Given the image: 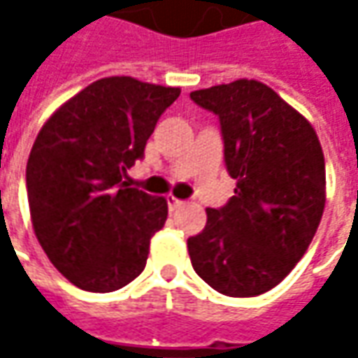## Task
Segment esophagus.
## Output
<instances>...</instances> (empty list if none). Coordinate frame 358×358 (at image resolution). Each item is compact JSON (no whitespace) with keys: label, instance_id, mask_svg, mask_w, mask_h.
<instances>
[{"label":"esophagus","instance_id":"obj_1","mask_svg":"<svg viewBox=\"0 0 358 358\" xmlns=\"http://www.w3.org/2000/svg\"><path fill=\"white\" fill-rule=\"evenodd\" d=\"M167 205H169V211H177L179 207L185 205V201L177 199V197H173V195H167Z\"/></svg>","mask_w":358,"mask_h":358}]
</instances>
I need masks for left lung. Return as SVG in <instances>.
<instances>
[{
    "label": "left lung",
    "mask_w": 358,
    "mask_h": 358,
    "mask_svg": "<svg viewBox=\"0 0 358 358\" xmlns=\"http://www.w3.org/2000/svg\"><path fill=\"white\" fill-rule=\"evenodd\" d=\"M221 121L235 195L187 241L195 273L227 296L271 291L309 249L327 201L317 133L268 85L237 79L191 93Z\"/></svg>",
    "instance_id": "1"
}]
</instances>
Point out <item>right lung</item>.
<instances>
[{
  "instance_id": "right-lung-1",
  "label": "right lung",
  "mask_w": 358,
  "mask_h": 358,
  "mask_svg": "<svg viewBox=\"0 0 358 358\" xmlns=\"http://www.w3.org/2000/svg\"><path fill=\"white\" fill-rule=\"evenodd\" d=\"M179 87L115 76L55 109L35 137L25 183L35 237L76 287L111 293L141 275L167 201L123 181Z\"/></svg>"
}]
</instances>
